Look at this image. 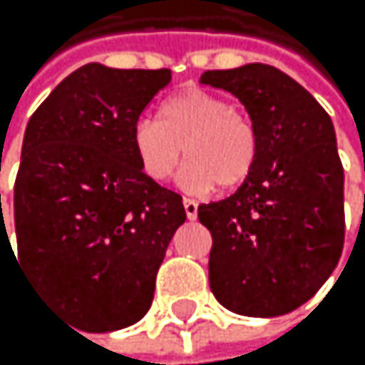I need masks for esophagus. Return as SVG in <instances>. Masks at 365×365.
<instances>
[{"label": "esophagus", "mask_w": 365, "mask_h": 365, "mask_svg": "<svg viewBox=\"0 0 365 365\" xmlns=\"http://www.w3.org/2000/svg\"><path fill=\"white\" fill-rule=\"evenodd\" d=\"M184 210H186V217H188L190 221H195V219H197V201H192V199H184Z\"/></svg>", "instance_id": "1"}]
</instances>
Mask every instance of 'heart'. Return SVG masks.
<instances>
[{"mask_svg":"<svg viewBox=\"0 0 365 365\" xmlns=\"http://www.w3.org/2000/svg\"><path fill=\"white\" fill-rule=\"evenodd\" d=\"M133 153L150 181L170 179L181 148L188 160L179 175L190 192L232 190L256 168L260 140L250 115L232 109L223 96L186 89L160 107V120L140 118L131 131Z\"/></svg>","mask_w":365,"mask_h":365,"instance_id":"b5f03b06","label":"heart"}]
</instances>
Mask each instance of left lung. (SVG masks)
Segmentation results:
<instances>
[{
	"label": "left lung",
	"instance_id": "8db88e82",
	"mask_svg": "<svg viewBox=\"0 0 365 365\" xmlns=\"http://www.w3.org/2000/svg\"><path fill=\"white\" fill-rule=\"evenodd\" d=\"M201 83L236 96L260 140L245 184L197 210L212 234L210 289L238 315H284L315 296L344 247V168L331 115L272 65L212 69Z\"/></svg>",
	"mask_w": 365,
	"mask_h": 365
}]
</instances>
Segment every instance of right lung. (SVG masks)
<instances>
[{"label": "right lung", "mask_w": 365, "mask_h": 365, "mask_svg": "<svg viewBox=\"0 0 365 365\" xmlns=\"http://www.w3.org/2000/svg\"><path fill=\"white\" fill-rule=\"evenodd\" d=\"M168 83L170 69L89 63L26 127L15 181L19 260L89 333L146 315L166 247L186 221L181 197L142 173L131 142L140 113Z\"/></svg>", "instance_id": "add662e5"}]
</instances>
